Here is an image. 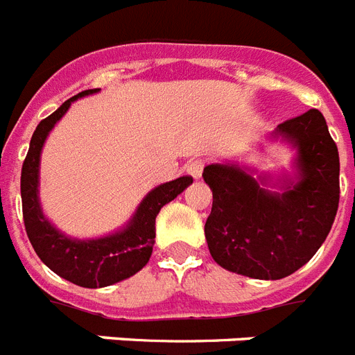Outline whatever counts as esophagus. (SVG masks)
<instances>
[{"mask_svg": "<svg viewBox=\"0 0 355 355\" xmlns=\"http://www.w3.org/2000/svg\"><path fill=\"white\" fill-rule=\"evenodd\" d=\"M204 166H206V162H204L202 158H195V160H191V162L186 166V173L193 178H200L202 177Z\"/></svg>", "mask_w": 355, "mask_h": 355, "instance_id": "34e87169", "label": "esophagus"}]
</instances>
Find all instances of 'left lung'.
Wrapping results in <instances>:
<instances>
[{"instance_id":"obj_1","label":"left lung","mask_w":355,"mask_h":355,"mask_svg":"<svg viewBox=\"0 0 355 355\" xmlns=\"http://www.w3.org/2000/svg\"><path fill=\"white\" fill-rule=\"evenodd\" d=\"M295 149L293 173L279 177L237 162L209 164L213 206L207 248L224 270L264 281L288 277L315 255L339 206V153L321 111L279 123L270 135Z\"/></svg>"}]
</instances>
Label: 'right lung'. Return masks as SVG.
I'll use <instances>...</instances> for the list:
<instances>
[{"label":"right lung","instance_id":"add662e5","mask_svg":"<svg viewBox=\"0 0 355 355\" xmlns=\"http://www.w3.org/2000/svg\"><path fill=\"white\" fill-rule=\"evenodd\" d=\"M89 89L69 98L56 111L37 123L21 168L23 223L34 252L47 268L65 281L83 288H103L129 279L140 272L153 253L155 244V218L173 198L193 182L191 177H180L160 184L142 198L129 223L116 232L96 239L69 237L54 226L40 204V157L49 132L53 131L71 103L78 98L98 93Z\"/></svg>","mask_w":355,"mask_h":355}]
</instances>
